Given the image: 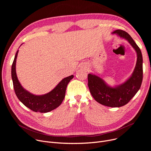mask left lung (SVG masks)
<instances>
[{
	"instance_id": "obj_1",
	"label": "left lung",
	"mask_w": 151,
	"mask_h": 151,
	"mask_svg": "<svg viewBox=\"0 0 151 151\" xmlns=\"http://www.w3.org/2000/svg\"><path fill=\"white\" fill-rule=\"evenodd\" d=\"M113 34L127 40L135 50L137 60L132 76L124 83L111 87L100 77L89 73L88 87L93 99L99 104L109 107H121L135 96L140 89L142 81V56L139 47L130 35L122 30H116Z\"/></svg>"
}]
</instances>
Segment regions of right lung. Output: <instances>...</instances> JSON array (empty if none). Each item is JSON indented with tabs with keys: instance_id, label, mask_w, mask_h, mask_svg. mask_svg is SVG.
Returning <instances> with one entry per match:
<instances>
[{
	"instance_id": "right-lung-1",
	"label": "right lung",
	"mask_w": 151,
	"mask_h": 151,
	"mask_svg": "<svg viewBox=\"0 0 151 151\" xmlns=\"http://www.w3.org/2000/svg\"><path fill=\"white\" fill-rule=\"evenodd\" d=\"M18 51L15 54L14 59L12 66V78L13 88L18 99L26 107L34 112L47 113L58 108L64 99L67 85L73 75L63 78L51 91L41 96L31 93L23 88L20 84L16 72V62Z\"/></svg>"
}]
</instances>
